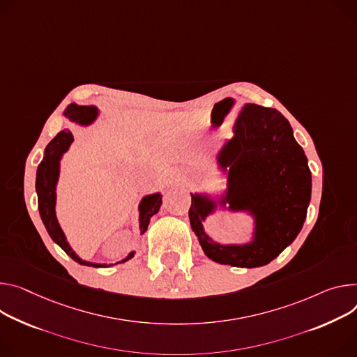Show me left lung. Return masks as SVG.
<instances>
[{"mask_svg":"<svg viewBox=\"0 0 357 357\" xmlns=\"http://www.w3.org/2000/svg\"><path fill=\"white\" fill-rule=\"evenodd\" d=\"M246 122L234 123V137L216 155L226 175V190L213 198L190 193V228L205 255L213 262L236 268H257L272 262L296 239L306 219L312 193L307 158L296 142L289 121L273 108L246 104ZM218 208L243 211L254 219L252 238L246 244H220L203 228Z\"/></svg>","mask_w":357,"mask_h":357,"instance_id":"1","label":"left lung"}]
</instances>
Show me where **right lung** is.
I'll return each instance as SVG.
<instances>
[{"label":"right lung","instance_id":"add662e5","mask_svg":"<svg viewBox=\"0 0 357 357\" xmlns=\"http://www.w3.org/2000/svg\"><path fill=\"white\" fill-rule=\"evenodd\" d=\"M63 115L68 118L71 122H75L81 126H88L93 123L100 115V109L93 107V105H77V104H70L67 109L63 111ZM74 141V137L71 134L70 129H62L61 132L56 134V137L47 145L44 151V158L41 160V164L38 165L37 169V181H36V190L38 195V211L43 219V223L45 226V229L51 239L66 252L70 257H73L75 262L79 265L85 266H92V268H109L114 266V264H93L88 262L81 259L74 249L70 246L66 234L62 232L61 226L56 219L55 213V205H56V183L59 179V167H61V159L66 153L71 144ZM162 205V195L160 192L151 193V195H146L141 199L138 211H139V231L141 235H144L148 229V225L151 218L158 213L159 208ZM135 252H129L128 256L122 261L116 264H123L129 259H132ZM115 264V265H116Z\"/></svg>","mask_w":357,"mask_h":357}]
</instances>
